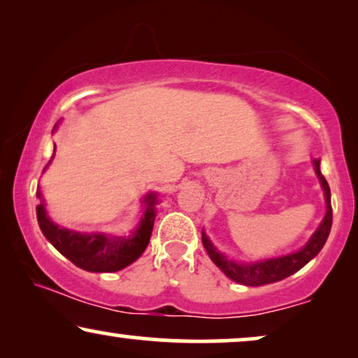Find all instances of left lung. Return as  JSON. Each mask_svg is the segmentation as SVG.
<instances>
[{"label": "left lung", "instance_id": "8db88e82", "mask_svg": "<svg viewBox=\"0 0 358 358\" xmlns=\"http://www.w3.org/2000/svg\"><path fill=\"white\" fill-rule=\"evenodd\" d=\"M315 169H316L317 178L321 180L322 189H324L327 212H326L324 220H322L321 227L317 228V231L313 234L311 239L308 241V244L301 249V251L290 254V256L267 259V261L256 262V264H236L233 261H228L227 257L222 256V254L212 246V243L208 241V238L202 233V243H203L205 251L208 252V256L215 262V266L222 268L224 275L229 277L234 282L243 283V285H248V287L267 285V283L283 280V278L290 277L292 273L298 272L301 267H305L317 252L321 251L327 236H329L331 233L332 207H331V189H329V184H327V180L324 179V176L321 174L320 159L315 161Z\"/></svg>", "mask_w": 358, "mask_h": 358}]
</instances>
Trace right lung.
I'll use <instances>...</instances> for the list:
<instances>
[{"label":"right lung","mask_w":358,"mask_h":358,"mask_svg":"<svg viewBox=\"0 0 358 358\" xmlns=\"http://www.w3.org/2000/svg\"><path fill=\"white\" fill-rule=\"evenodd\" d=\"M55 151V150H53ZM37 199L42 200L37 190ZM146 210L140 227L130 238H107L104 234H81L58 228L47 217L43 202L37 205V220L43 236L58 252L87 272H117L135 262L148 246L155 223L156 195H146Z\"/></svg>","instance_id":"obj_1"}]
</instances>
